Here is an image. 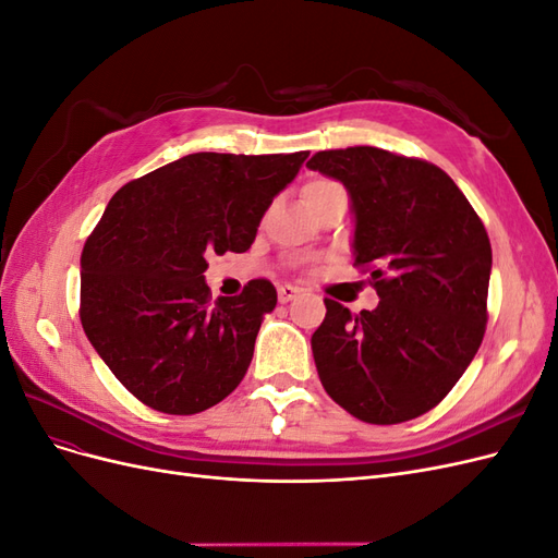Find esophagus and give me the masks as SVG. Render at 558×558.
Instances as JSON below:
<instances>
[{
	"instance_id": "34e87169",
	"label": "esophagus",
	"mask_w": 558,
	"mask_h": 558,
	"mask_svg": "<svg viewBox=\"0 0 558 558\" xmlns=\"http://www.w3.org/2000/svg\"><path fill=\"white\" fill-rule=\"evenodd\" d=\"M277 293H279V302H291L300 293V289H298V286H293V283H281L279 289H277Z\"/></svg>"
}]
</instances>
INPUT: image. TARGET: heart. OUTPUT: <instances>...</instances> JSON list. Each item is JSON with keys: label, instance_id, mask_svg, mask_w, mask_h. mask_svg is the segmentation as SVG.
Instances as JSON below:
<instances>
[{"label": "heart", "instance_id": "heart-1", "mask_svg": "<svg viewBox=\"0 0 558 558\" xmlns=\"http://www.w3.org/2000/svg\"><path fill=\"white\" fill-rule=\"evenodd\" d=\"M340 189L335 181H326V179H316V181H310L305 185V199L312 197V195H318V193H328V191H335Z\"/></svg>", "mask_w": 558, "mask_h": 558}]
</instances>
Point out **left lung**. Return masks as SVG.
Returning <instances> with one entry per match:
<instances>
[{"mask_svg": "<svg viewBox=\"0 0 558 558\" xmlns=\"http://www.w3.org/2000/svg\"><path fill=\"white\" fill-rule=\"evenodd\" d=\"M310 170L351 199L353 258L379 305L351 314L326 300L312 335L328 396L367 424L433 410L482 344L492 244L475 209L440 167L375 146L318 150Z\"/></svg>", "mask_w": 558, "mask_h": 558, "instance_id": "obj_1", "label": "left lung"}]
</instances>
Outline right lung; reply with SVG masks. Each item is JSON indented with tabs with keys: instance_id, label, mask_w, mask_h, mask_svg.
I'll return each instance as SVG.
<instances>
[{
	"instance_id": "right-lung-1",
	"label": "right lung",
	"mask_w": 558,
	"mask_h": 558,
	"mask_svg": "<svg viewBox=\"0 0 558 558\" xmlns=\"http://www.w3.org/2000/svg\"><path fill=\"white\" fill-rule=\"evenodd\" d=\"M307 150L191 154L125 183L81 256V324L116 379L148 408L197 414L244 379L275 286L211 302L207 258L244 253Z\"/></svg>"
}]
</instances>
